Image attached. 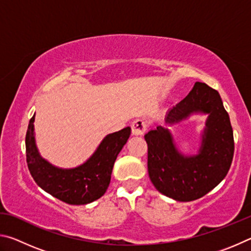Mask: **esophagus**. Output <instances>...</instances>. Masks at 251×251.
Segmentation results:
<instances>
[{"instance_id":"1","label":"esophagus","mask_w":251,"mask_h":251,"mask_svg":"<svg viewBox=\"0 0 251 251\" xmlns=\"http://www.w3.org/2000/svg\"><path fill=\"white\" fill-rule=\"evenodd\" d=\"M147 123L142 118H137L131 123V133L133 135H143L147 129Z\"/></svg>"}]
</instances>
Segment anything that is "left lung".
<instances>
[{
	"label": "left lung",
	"instance_id": "8db88e82",
	"mask_svg": "<svg viewBox=\"0 0 251 251\" xmlns=\"http://www.w3.org/2000/svg\"><path fill=\"white\" fill-rule=\"evenodd\" d=\"M195 112L209 114L196 156L179 154L171 133L164 127L158 126L145 135L148 175L152 185L178 201H196L214 189L226 177L235 150L230 120L217 91L196 82L189 94L167 113L166 123L180 122Z\"/></svg>",
	"mask_w": 251,
	"mask_h": 251
}]
</instances>
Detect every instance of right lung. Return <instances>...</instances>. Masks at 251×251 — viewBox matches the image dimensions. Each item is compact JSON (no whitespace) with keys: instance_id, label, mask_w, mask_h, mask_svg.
Wrapping results in <instances>:
<instances>
[{"instance_id":"1","label":"right lung","mask_w":251,"mask_h":251,"mask_svg":"<svg viewBox=\"0 0 251 251\" xmlns=\"http://www.w3.org/2000/svg\"><path fill=\"white\" fill-rule=\"evenodd\" d=\"M34 116L29 120L25 146L33 179L46 193L70 205H86L100 198L108 188L117 155L130 135V127L109 134L90 159L73 169H59L40 156L34 139Z\"/></svg>"}]
</instances>
